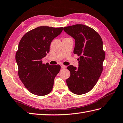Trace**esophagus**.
I'll use <instances>...</instances> for the list:
<instances>
[{"label":"esophagus","mask_w":123,"mask_h":123,"mask_svg":"<svg viewBox=\"0 0 123 123\" xmlns=\"http://www.w3.org/2000/svg\"><path fill=\"white\" fill-rule=\"evenodd\" d=\"M61 68L62 69H65V68H66V66H64V65H61Z\"/></svg>","instance_id":"1"}]
</instances>
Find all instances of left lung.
I'll list each match as a JSON object with an SVG mask.
<instances>
[{"instance_id": "1", "label": "left lung", "mask_w": 123, "mask_h": 123, "mask_svg": "<svg viewBox=\"0 0 123 123\" xmlns=\"http://www.w3.org/2000/svg\"><path fill=\"white\" fill-rule=\"evenodd\" d=\"M64 31L75 39L74 53L80 56L78 68L73 65L67 67L70 73L67 85L73 93L84 94L93 88L103 72L105 53L102 38L94 29L82 24L64 27Z\"/></svg>"}]
</instances>
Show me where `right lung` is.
<instances>
[{"instance_id":"obj_1","label":"right lung","mask_w":123,"mask_h":123,"mask_svg":"<svg viewBox=\"0 0 123 123\" xmlns=\"http://www.w3.org/2000/svg\"><path fill=\"white\" fill-rule=\"evenodd\" d=\"M62 31V27L40 26L26 32L19 43L16 54L18 76L32 94L44 96L52 91L61 66L43 64L42 59L49 52L52 40Z\"/></svg>"}]
</instances>
